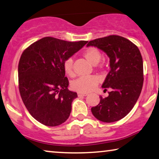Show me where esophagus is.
<instances>
[{
	"mask_svg": "<svg viewBox=\"0 0 159 159\" xmlns=\"http://www.w3.org/2000/svg\"><path fill=\"white\" fill-rule=\"evenodd\" d=\"M89 95L88 93H78V96L79 97H83V96H87Z\"/></svg>",
	"mask_w": 159,
	"mask_h": 159,
	"instance_id": "34e87169",
	"label": "esophagus"
}]
</instances>
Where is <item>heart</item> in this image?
<instances>
[{
	"instance_id": "obj_1",
	"label": "heart",
	"mask_w": 159,
	"mask_h": 159,
	"mask_svg": "<svg viewBox=\"0 0 159 159\" xmlns=\"http://www.w3.org/2000/svg\"><path fill=\"white\" fill-rule=\"evenodd\" d=\"M83 56L93 65H96L99 62L101 58V53L96 47H90L87 48L83 53ZM102 67V66H100ZM63 69L64 73L69 76L74 75V67H73V59H67L64 62ZM100 82L99 78L96 75H86L81 76L74 80L71 84V88L73 90L82 93H86L95 89Z\"/></svg>"
}]
</instances>
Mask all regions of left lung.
Returning a JSON list of instances; mask_svg holds the SVG:
<instances>
[{"instance_id":"obj_1","label":"left lung","mask_w":159,"mask_h":159,"mask_svg":"<svg viewBox=\"0 0 159 159\" xmlns=\"http://www.w3.org/2000/svg\"><path fill=\"white\" fill-rule=\"evenodd\" d=\"M104 51L110 57V70L102 87L108 92L100 97L97 106L91 108L95 118L113 122L125 117L137 102L143 83V60L139 49L125 37L118 35L95 39L87 44Z\"/></svg>"}]
</instances>
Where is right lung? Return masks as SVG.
Segmentation results:
<instances>
[{"label": "right lung", "mask_w": 159, "mask_h": 159, "mask_svg": "<svg viewBox=\"0 0 159 159\" xmlns=\"http://www.w3.org/2000/svg\"><path fill=\"white\" fill-rule=\"evenodd\" d=\"M87 42L47 37L22 52L18 64L19 91L27 110L39 122L55 127L69 118L72 101L78 95L68 89L63 64Z\"/></svg>", "instance_id": "add662e5"}]
</instances>
